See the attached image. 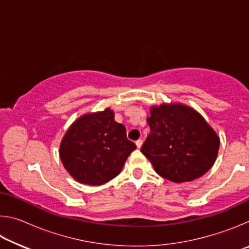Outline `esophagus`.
<instances>
[{"label":"esophagus","instance_id":"esophagus-1","mask_svg":"<svg viewBox=\"0 0 249 249\" xmlns=\"http://www.w3.org/2000/svg\"><path fill=\"white\" fill-rule=\"evenodd\" d=\"M136 146H137V148H141V147L142 146V140L136 141Z\"/></svg>","mask_w":249,"mask_h":249}]
</instances>
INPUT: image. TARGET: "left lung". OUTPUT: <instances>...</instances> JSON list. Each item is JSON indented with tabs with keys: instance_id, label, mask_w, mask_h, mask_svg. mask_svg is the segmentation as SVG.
<instances>
[{
	"instance_id": "1",
	"label": "left lung",
	"mask_w": 249,
	"mask_h": 249,
	"mask_svg": "<svg viewBox=\"0 0 249 249\" xmlns=\"http://www.w3.org/2000/svg\"><path fill=\"white\" fill-rule=\"evenodd\" d=\"M147 123L150 133L141 151L159 176L190 182L215 162L220 137L195 108L182 103L153 105Z\"/></svg>"
}]
</instances>
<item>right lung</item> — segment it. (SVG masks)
Masks as SVG:
<instances>
[{
  "instance_id": "1",
  "label": "right lung",
  "mask_w": 249,
  "mask_h": 249,
  "mask_svg": "<svg viewBox=\"0 0 249 249\" xmlns=\"http://www.w3.org/2000/svg\"><path fill=\"white\" fill-rule=\"evenodd\" d=\"M136 145L126 137V128L114 120L109 107L87 113L67 130L59 147L65 169L78 182L101 185L120 175Z\"/></svg>"
}]
</instances>
